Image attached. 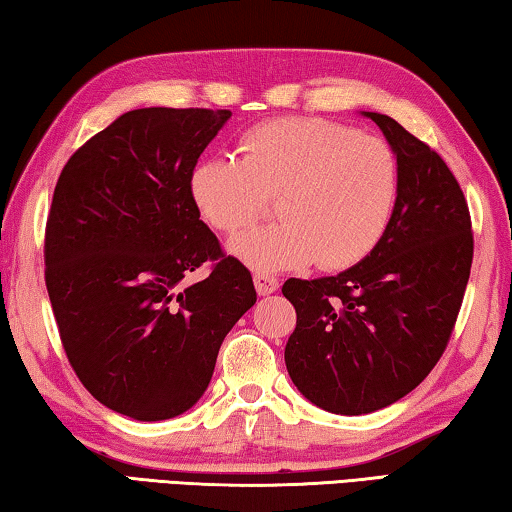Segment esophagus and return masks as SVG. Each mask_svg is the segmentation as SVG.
Here are the masks:
<instances>
[{
	"instance_id": "1",
	"label": "esophagus",
	"mask_w": 512,
	"mask_h": 512,
	"mask_svg": "<svg viewBox=\"0 0 512 512\" xmlns=\"http://www.w3.org/2000/svg\"><path fill=\"white\" fill-rule=\"evenodd\" d=\"M253 280H255V289L259 296H271V293H275L277 287H280L277 277L268 275V273H255Z\"/></svg>"
}]
</instances>
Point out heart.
<instances>
[{
	"mask_svg": "<svg viewBox=\"0 0 512 512\" xmlns=\"http://www.w3.org/2000/svg\"><path fill=\"white\" fill-rule=\"evenodd\" d=\"M237 162L207 158L189 194L207 225L237 235L275 198L280 223L253 230L230 253L257 271L318 262L343 271L366 259L391 225L400 169L391 146L320 117H284L241 135Z\"/></svg>",
	"mask_w": 512,
	"mask_h": 512,
	"instance_id": "obj_1",
	"label": "heart"
}]
</instances>
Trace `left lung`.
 I'll use <instances>...</instances> for the list:
<instances>
[{
	"mask_svg": "<svg viewBox=\"0 0 512 512\" xmlns=\"http://www.w3.org/2000/svg\"><path fill=\"white\" fill-rule=\"evenodd\" d=\"M397 158L391 225L348 271L284 282L296 329L284 348L293 384L329 413L402 400L443 357L472 268V221L445 160L393 117L363 112Z\"/></svg>",
	"mask_w": 512,
	"mask_h": 512,
	"instance_id": "left-lung-1",
	"label": "left lung"
}]
</instances>
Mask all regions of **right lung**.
I'll list each match as a JSON object with an SVG mask.
<instances>
[{
    "label": "right lung",
    "mask_w": 512,
    "mask_h": 512,
    "mask_svg": "<svg viewBox=\"0 0 512 512\" xmlns=\"http://www.w3.org/2000/svg\"><path fill=\"white\" fill-rule=\"evenodd\" d=\"M230 110L140 108L60 171L45 282L60 341L94 400L133 420L185 413L210 384L225 334L255 305L253 277L223 255L189 176ZM205 261V281L184 280Z\"/></svg>",
    "instance_id": "obj_1"
}]
</instances>
